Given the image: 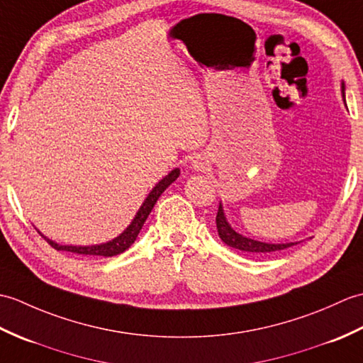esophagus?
I'll return each instance as SVG.
<instances>
[{
	"label": "esophagus",
	"mask_w": 363,
	"mask_h": 363,
	"mask_svg": "<svg viewBox=\"0 0 363 363\" xmlns=\"http://www.w3.org/2000/svg\"><path fill=\"white\" fill-rule=\"evenodd\" d=\"M206 166V160L203 157H196L192 160V167L196 169V171H203Z\"/></svg>",
	"instance_id": "1"
}]
</instances>
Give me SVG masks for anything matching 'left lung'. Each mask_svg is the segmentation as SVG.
I'll return each instance as SVG.
<instances>
[{
	"mask_svg": "<svg viewBox=\"0 0 363 363\" xmlns=\"http://www.w3.org/2000/svg\"><path fill=\"white\" fill-rule=\"evenodd\" d=\"M342 96L345 101V84L343 82H342ZM216 225H217V233H219V238L223 240L225 244L233 247V248H238V250H240V252H247L252 255H267L272 252H281V250L298 244V242L267 244V242H261V240H255V239H250V238L239 235L238 231H235L230 227V223L227 222V217H225V214H223L222 205H219V209H217Z\"/></svg>",
	"mask_w": 363,
	"mask_h": 363,
	"instance_id": "left-lung-1",
	"label": "left lung"
}]
</instances>
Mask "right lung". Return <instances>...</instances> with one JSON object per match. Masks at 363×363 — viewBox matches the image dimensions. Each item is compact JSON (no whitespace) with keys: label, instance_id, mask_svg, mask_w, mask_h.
<instances>
[{"label":"right lung","instance_id":"1","mask_svg":"<svg viewBox=\"0 0 363 363\" xmlns=\"http://www.w3.org/2000/svg\"><path fill=\"white\" fill-rule=\"evenodd\" d=\"M179 175H180V169H174V171L169 172L163 180H160L155 184V188L149 192V196L146 197V200H144V203L138 209V213H136L132 223L128 225V227L123 233H121L118 238H115L113 240H110V242L99 244V245H86V247H80V245H59L57 242H54V240L43 236L42 233H40V235L45 238L46 242L50 244L52 248L62 250V252H71V253H77V255H90V256H106V257L116 256L119 253L125 252V250L135 242V239L138 238L144 222H146L147 216L152 211V208L155 206L157 200L166 191V188L169 186V184H172L177 179H179Z\"/></svg>","mask_w":363,"mask_h":363}]
</instances>
